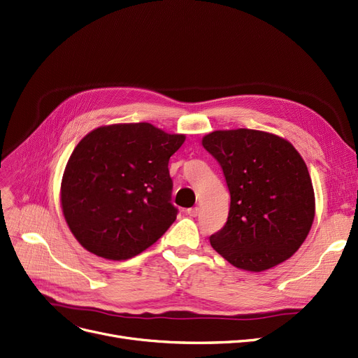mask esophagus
<instances>
[{
  "label": "esophagus",
  "mask_w": 358,
  "mask_h": 358,
  "mask_svg": "<svg viewBox=\"0 0 358 358\" xmlns=\"http://www.w3.org/2000/svg\"><path fill=\"white\" fill-rule=\"evenodd\" d=\"M187 213H189L190 216H197V215H199V208H197V206L190 208V209H187Z\"/></svg>",
  "instance_id": "34e87169"
}]
</instances>
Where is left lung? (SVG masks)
<instances>
[{"mask_svg": "<svg viewBox=\"0 0 358 358\" xmlns=\"http://www.w3.org/2000/svg\"><path fill=\"white\" fill-rule=\"evenodd\" d=\"M201 145L220 162L231 194L212 247L250 272L289 259L315 220L313 184L300 153L282 137L248 129L212 131Z\"/></svg>", "mask_w": 358, "mask_h": 358, "instance_id": "obj_1", "label": "left lung"}]
</instances>
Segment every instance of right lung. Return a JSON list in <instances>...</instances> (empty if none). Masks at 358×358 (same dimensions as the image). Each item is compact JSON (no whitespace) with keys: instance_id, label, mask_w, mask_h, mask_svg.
<instances>
[{"instance_id":"1","label":"right lung","mask_w":358,"mask_h":358,"mask_svg":"<svg viewBox=\"0 0 358 358\" xmlns=\"http://www.w3.org/2000/svg\"><path fill=\"white\" fill-rule=\"evenodd\" d=\"M184 141L149 122L99 127L82 138L61 181V206L86 250L126 260L165 234L178 213L168 162Z\"/></svg>"}]
</instances>
